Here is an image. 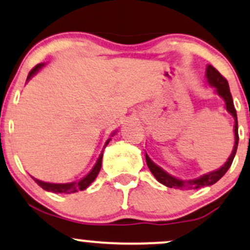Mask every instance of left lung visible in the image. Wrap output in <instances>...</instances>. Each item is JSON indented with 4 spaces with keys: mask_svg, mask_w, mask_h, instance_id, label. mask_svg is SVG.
Returning a JSON list of instances; mask_svg holds the SVG:
<instances>
[{
    "mask_svg": "<svg viewBox=\"0 0 250 250\" xmlns=\"http://www.w3.org/2000/svg\"><path fill=\"white\" fill-rule=\"evenodd\" d=\"M207 80L209 82V84H211L213 87L216 88L217 94L225 100L226 102V109L228 113H230L233 115L234 120H235V146L233 149V153H231L230 156H229L228 161L225 163V166H222L220 169L217 170L211 171V173L203 175L201 176L200 179L196 180H190V181H182L176 179V177L171 176L168 173H166L163 169H161L159 166H156L155 163L149 159V156L146 154V161H147V166L148 168L150 169L151 174L154 175L155 179L159 181L160 183L162 185L167 186L169 188H179L182 189V190H189V189H200L203 187H207V186H211L214 183H216L221 177L223 176L227 173L229 168H230L231 163H233V160L235 157V154H236L237 150V145H239V133H237V115H236V110H235L234 107V102H233V97H231L230 94V89H229V84L228 81L226 80L225 76H222L221 74L217 71L213 65L209 64L207 67Z\"/></svg>",
    "mask_w": 250,
    "mask_h": 250,
    "instance_id": "1",
    "label": "left lung"
}]
</instances>
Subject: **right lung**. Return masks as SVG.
<instances>
[{"mask_svg":"<svg viewBox=\"0 0 250 250\" xmlns=\"http://www.w3.org/2000/svg\"><path fill=\"white\" fill-rule=\"evenodd\" d=\"M42 63L41 64H37L35 67L33 68L29 71V74H28V77H27V81L28 80H30L31 76H34L35 74L39 71L40 69L42 68ZM109 141H110V139L107 140V142H105V146L108 145ZM104 146V147H105ZM102 156H103V151L100 155L99 160H97L96 165L94 166V168L91 169V171L89 173L87 176L83 177L82 180H80L79 182H74V183H47V182H42V181L37 180V179H34V181L37 183V185L40 186V187L44 189V190L47 191H51V193H55V194H73V193H76V191L79 190H84L85 188L88 187V186H90V183L93 182L94 180L96 179V176L99 175L100 173V169H101V166H102Z\"/></svg>","mask_w":250,"mask_h":250,"instance_id":"1","label":"right lung"}]
</instances>
